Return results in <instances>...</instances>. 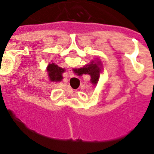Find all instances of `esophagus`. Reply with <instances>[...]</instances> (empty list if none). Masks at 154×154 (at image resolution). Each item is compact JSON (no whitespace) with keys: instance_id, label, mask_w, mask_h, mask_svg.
I'll return each mask as SVG.
<instances>
[{"instance_id":"obj_1","label":"esophagus","mask_w":154,"mask_h":154,"mask_svg":"<svg viewBox=\"0 0 154 154\" xmlns=\"http://www.w3.org/2000/svg\"><path fill=\"white\" fill-rule=\"evenodd\" d=\"M69 75L70 77H74V73H73V72H72V69H69Z\"/></svg>"}]
</instances>
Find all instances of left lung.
<instances>
[{"mask_svg":"<svg viewBox=\"0 0 154 154\" xmlns=\"http://www.w3.org/2000/svg\"><path fill=\"white\" fill-rule=\"evenodd\" d=\"M65 71V69L60 68L55 63L50 62L47 66V72L51 82H60L63 79L62 73Z\"/></svg>","mask_w":154,"mask_h":154,"instance_id":"1","label":"left lung"}]
</instances>
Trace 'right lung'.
<instances>
[{
  "label": "right lung",
  "instance_id": "right-lung-1",
  "mask_svg": "<svg viewBox=\"0 0 154 154\" xmlns=\"http://www.w3.org/2000/svg\"><path fill=\"white\" fill-rule=\"evenodd\" d=\"M102 64L101 60L97 59V60H92L91 62L80 69H75L73 72L78 76H82L83 74H89L91 77V83L94 85H97L100 78L101 71L102 69Z\"/></svg>",
  "mask_w": 154,
  "mask_h": 154
}]
</instances>
